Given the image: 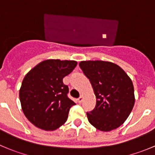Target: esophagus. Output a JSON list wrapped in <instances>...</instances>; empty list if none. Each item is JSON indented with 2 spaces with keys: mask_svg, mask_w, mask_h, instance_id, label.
<instances>
[{
  "mask_svg": "<svg viewBox=\"0 0 155 155\" xmlns=\"http://www.w3.org/2000/svg\"><path fill=\"white\" fill-rule=\"evenodd\" d=\"M77 101H78V102H79V103H82V101H83V97L80 96L79 98H78Z\"/></svg>",
  "mask_w": 155,
  "mask_h": 155,
  "instance_id": "34e87169",
  "label": "esophagus"
}]
</instances>
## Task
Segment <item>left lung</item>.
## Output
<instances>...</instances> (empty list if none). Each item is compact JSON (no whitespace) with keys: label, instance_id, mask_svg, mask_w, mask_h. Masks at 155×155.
I'll return each instance as SVG.
<instances>
[{"label":"left lung","instance_id":"obj_1","mask_svg":"<svg viewBox=\"0 0 155 155\" xmlns=\"http://www.w3.org/2000/svg\"><path fill=\"white\" fill-rule=\"evenodd\" d=\"M79 67L90 80L97 99L94 109L87 112L90 124L105 132L118 128L128 118L135 103L130 78L109 61H83Z\"/></svg>","mask_w":155,"mask_h":155}]
</instances>
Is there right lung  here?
Segmentation results:
<instances>
[{"label":"right lung","instance_id":"1","mask_svg":"<svg viewBox=\"0 0 155 155\" xmlns=\"http://www.w3.org/2000/svg\"><path fill=\"white\" fill-rule=\"evenodd\" d=\"M77 65L76 61L48 59L25 75L19 90L21 109L34 126L54 130L63 125L75 103L68 98L63 79Z\"/></svg>","mask_w":155,"mask_h":155}]
</instances>
